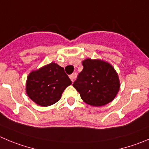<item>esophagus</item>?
<instances>
[{
	"label": "esophagus",
	"instance_id": "obj_1",
	"mask_svg": "<svg viewBox=\"0 0 149 149\" xmlns=\"http://www.w3.org/2000/svg\"><path fill=\"white\" fill-rule=\"evenodd\" d=\"M75 77H76L75 74H70V75H69V78H70V80H72V82H74V80Z\"/></svg>",
	"mask_w": 149,
	"mask_h": 149
}]
</instances>
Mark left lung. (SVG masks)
Masks as SVG:
<instances>
[{
    "label": "left lung",
    "instance_id": "obj_1",
    "mask_svg": "<svg viewBox=\"0 0 149 149\" xmlns=\"http://www.w3.org/2000/svg\"><path fill=\"white\" fill-rule=\"evenodd\" d=\"M73 86L90 105L103 106L114 100L120 88L118 76L110 63L87 58Z\"/></svg>",
    "mask_w": 149,
    "mask_h": 149
}]
</instances>
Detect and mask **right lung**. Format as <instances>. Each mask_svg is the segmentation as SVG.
I'll return each mask as SVG.
<instances>
[{
	"instance_id": "obj_1",
	"label": "right lung",
	"mask_w": 149,
	"mask_h": 149,
	"mask_svg": "<svg viewBox=\"0 0 149 149\" xmlns=\"http://www.w3.org/2000/svg\"><path fill=\"white\" fill-rule=\"evenodd\" d=\"M72 81L64 69L55 63L31 72L26 83V92L31 100L43 107L59 101L62 93Z\"/></svg>"
}]
</instances>
